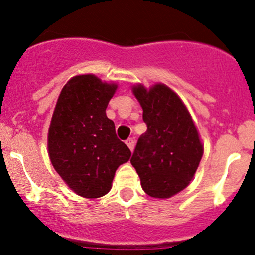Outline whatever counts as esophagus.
Segmentation results:
<instances>
[{
	"label": "esophagus",
	"instance_id": "34e87169",
	"mask_svg": "<svg viewBox=\"0 0 255 255\" xmlns=\"http://www.w3.org/2000/svg\"><path fill=\"white\" fill-rule=\"evenodd\" d=\"M126 145H127L128 148H129L130 151L133 152L134 151V147H135V140H134L133 137H130V139L126 140Z\"/></svg>",
	"mask_w": 255,
	"mask_h": 255
}]
</instances>
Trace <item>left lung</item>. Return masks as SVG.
I'll list each match as a JSON object with an SVG mask.
<instances>
[{"instance_id":"obj_1","label":"left lung","mask_w":255,"mask_h":255,"mask_svg":"<svg viewBox=\"0 0 255 255\" xmlns=\"http://www.w3.org/2000/svg\"><path fill=\"white\" fill-rule=\"evenodd\" d=\"M142 108L147 130L130 159L147 195L166 199L177 195L195 177L204 146L188 108L164 83L131 87Z\"/></svg>"}]
</instances>
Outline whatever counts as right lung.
<instances>
[{
	"mask_svg": "<svg viewBox=\"0 0 255 255\" xmlns=\"http://www.w3.org/2000/svg\"><path fill=\"white\" fill-rule=\"evenodd\" d=\"M119 85L93 73L70 78L58 97L47 133L48 157L75 194L98 198L112 189L131 153L115 133L106 109Z\"/></svg>",
	"mask_w": 255,
	"mask_h": 255,
	"instance_id": "obj_1",
	"label": "right lung"
}]
</instances>
